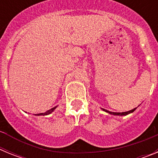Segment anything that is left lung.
Returning a JSON list of instances; mask_svg holds the SVG:
<instances>
[{
	"label": "left lung",
	"instance_id": "left-lung-1",
	"mask_svg": "<svg viewBox=\"0 0 158 158\" xmlns=\"http://www.w3.org/2000/svg\"><path fill=\"white\" fill-rule=\"evenodd\" d=\"M135 109H136V108H134V109L131 110V111H125V112H112V111H107V110H105V109H104V108H102V110H103V111H106V112L109 113V114H111V115H128V114H130V113H132L133 111H135Z\"/></svg>",
	"mask_w": 158,
	"mask_h": 158
}]
</instances>
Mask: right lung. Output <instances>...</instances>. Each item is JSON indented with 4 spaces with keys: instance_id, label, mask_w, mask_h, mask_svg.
I'll return each instance as SVG.
<instances>
[{
    "instance_id": "right-lung-1",
    "label": "right lung",
    "mask_w": 158,
    "mask_h": 158,
    "mask_svg": "<svg viewBox=\"0 0 158 158\" xmlns=\"http://www.w3.org/2000/svg\"><path fill=\"white\" fill-rule=\"evenodd\" d=\"M56 107H57V106H56V107H53V108H51V109L48 110V111H46V112H44V113H40V114H35V115H49V114H51V113H52L53 111H54V109L56 108Z\"/></svg>"
}]
</instances>
